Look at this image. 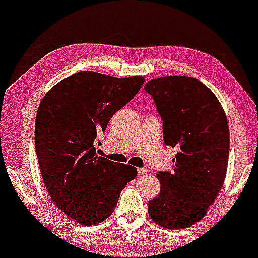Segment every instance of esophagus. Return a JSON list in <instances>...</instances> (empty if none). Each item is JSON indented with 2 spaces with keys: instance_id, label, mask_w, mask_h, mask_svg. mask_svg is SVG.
I'll return each mask as SVG.
<instances>
[{
  "instance_id": "1",
  "label": "esophagus",
  "mask_w": 258,
  "mask_h": 258,
  "mask_svg": "<svg viewBox=\"0 0 258 258\" xmlns=\"http://www.w3.org/2000/svg\"><path fill=\"white\" fill-rule=\"evenodd\" d=\"M137 172H139V175H146L147 172H148V169L147 168H140V169H137Z\"/></svg>"
}]
</instances>
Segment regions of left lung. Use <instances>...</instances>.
<instances>
[{
	"label": "left lung",
	"mask_w": 258,
	"mask_h": 258,
	"mask_svg": "<svg viewBox=\"0 0 258 258\" xmlns=\"http://www.w3.org/2000/svg\"><path fill=\"white\" fill-rule=\"evenodd\" d=\"M144 90L163 121L164 143L179 149L172 171L157 172L161 190L149 201L148 213L163 228H188L204 217L224 183L227 116L213 91L194 77H158Z\"/></svg>",
	"instance_id": "obj_1"
}]
</instances>
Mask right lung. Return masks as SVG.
<instances>
[{
    "label": "right lung",
    "instance_id": "right-lung-1",
    "mask_svg": "<svg viewBox=\"0 0 258 258\" xmlns=\"http://www.w3.org/2000/svg\"><path fill=\"white\" fill-rule=\"evenodd\" d=\"M143 83L142 76L79 72L52 87L38 107L35 149L42 178L56 206L77 223L107 220L136 177V168L97 156L94 144Z\"/></svg>",
    "mask_w": 258,
    "mask_h": 258
}]
</instances>
